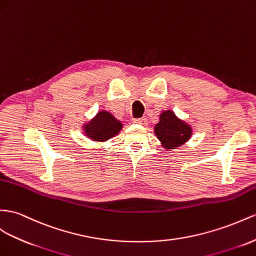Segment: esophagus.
I'll return each instance as SVG.
<instances>
[{
  "mask_svg": "<svg viewBox=\"0 0 256 256\" xmlns=\"http://www.w3.org/2000/svg\"><path fill=\"white\" fill-rule=\"evenodd\" d=\"M133 123L140 124V126H146L147 119H146V118H138V119H133Z\"/></svg>",
  "mask_w": 256,
  "mask_h": 256,
  "instance_id": "34e87169",
  "label": "esophagus"
}]
</instances>
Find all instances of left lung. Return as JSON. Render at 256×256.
<instances>
[{"label":"left lung","mask_w":256,"mask_h":256,"mask_svg":"<svg viewBox=\"0 0 256 256\" xmlns=\"http://www.w3.org/2000/svg\"><path fill=\"white\" fill-rule=\"evenodd\" d=\"M154 133L166 149L182 145L192 135L190 126L180 120L173 111H164L154 128Z\"/></svg>","instance_id":"left-lung-1"}]
</instances>
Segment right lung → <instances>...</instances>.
<instances>
[{"instance_id":"obj_1","label":"right lung","mask_w":256,"mask_h":256,"mask_svg":"<svg viewBox=\"0 0 256 256\" xmlns=\"http://www.w3.org/2000/svg\"><path fill=\"white\" fill-rule=\"evenodd\" d=\"M122 128V124L116 118L107 112L100 111L97 114L95 119L92 120L88 124L84 126L85 133L93 140L104 142L116 135Z\"/></svg>"}]
</instances>
